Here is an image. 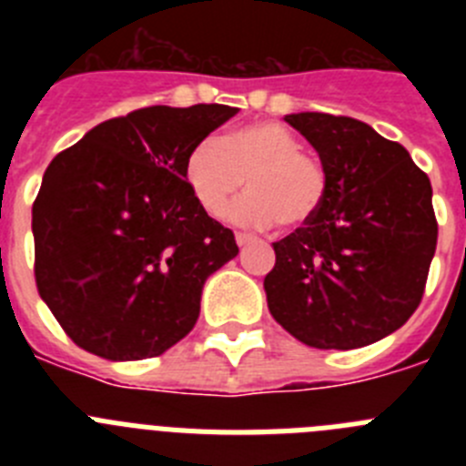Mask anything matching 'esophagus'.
Masks as SVG:
<instances>
[{
    "label": "esophagus",
    "instance_id": "34e87169",
    "mask_svg": "<svg viewBox=\"0 0 466 466\" xmlns=\"http://www.w3.org/2000/svg\"><path fill=\"white\" fill-rule=\"evenodd\" d=\"M236 242L240 247H245V245H249V242H257V238H254L252 233H236Z\"/></svg>",
    "mask_w": 466,
    "mask_h": 466
}]
</instances>
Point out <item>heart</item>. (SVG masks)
Here are the masks:
<instances>
[{
	"instance_id": "obj_1",
	"label": "heart",
	"mask_w": 466,
	"mask_h": 466,
	"mask_svg": "<svg viewBox=\"0 0 466 466\" xmlns=\"http://www.w3.org/2000/svg\"><path fill=\"white\" fill-rule=\"evenodd\" d=\"M184 179L196 203L219 219L240 193L249 188L230 217L245 226L303 228L315 219L329 196V170L319 156L300 149L289 127L257 121L205 137L184 158Z\"/></svg>"
}]
</instances>
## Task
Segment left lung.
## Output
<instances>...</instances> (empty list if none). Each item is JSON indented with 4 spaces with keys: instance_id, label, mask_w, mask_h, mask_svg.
<instances>
[{
    "instance_id": "left-lung-1",
    "label": "left lung",
    "mask_w": 466,
    "mask_h": 466,
    "mask_svg": "<svg viewBox=\"0 0 466 466\" xmlns=\"http://www.w3.org/2000/svg\"><path fill=\"white\" fill-rule=\"evenodd\" d=\"M284 121L324 160L329 196L310 224L273 242L270 315L310 348H364L409 322L425 294L439 236L430 177L357 118Z\"/></svg>"
}]
</instances>
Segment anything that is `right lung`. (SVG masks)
Instances as JSON below:
<instances>
[{
    "label": "right lung",
    "instance_id": "add662e5",
    "mask_svg": "<svg viewBox=\"0 0 466 466\" xmlns=\"http://www.w3.org/2000/svg\"><path fill=\"white\" fill-rule=\"evenodd\" d=\"M236 114L228 105L144 106L51 160L32 205L35 279L86 352L149 360L193 329L205 279L238 245L196 203L184 158Z\"/></svg>",
    "mask_w": 466,
    "mask_h": 466
}]
</instances>
